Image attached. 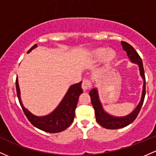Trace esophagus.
Returning <instances> with one entry per match:
<instances>
[{"mask_svg":"<svg viewBox=\"0 0 156 156\" xmlns=\"http://www.w3.org/2000/svg\"><path fill=\"white\" fill-rule=\"evenodd\" d=\"M91 86H92V83L90 82V80H88V79L83 80L82 85H81V87H82V89L84 91L88 90H89L90 88L91 87Z\"/></svg>","mask_w":156,"mask_h":156,"instance_id":"1","label":"esophagus"}]
</instances>
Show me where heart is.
I'll return each instance as SVG.
<instances>
[{
  "label": "heart",
  "instance_id": "heart-1",
  "mask_svg": "<svg viewBox=\"0 0 156 156\" xmlns=\"http://www.w3.org/2000/svg\"><path fill=\"white\" fill-rule=\"evenodd\" d=\"M116 56H117V54L115 51L113 50L112 48H108L107 50L103 48H96L89 54V58L94 63H99L101 60H104L105 63L110 64L114 61Z\"/></svg>",
  "mask_w": 156,
  "mask_h": 156
}]
</instances>
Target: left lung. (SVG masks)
Masks as SVG:
<instances>
[{"label":"left lung","instance_id":"8db88e82","mask_svg":"<svg viewBox=\"0 0 156 156\" xmlns=\"http://www.w3.org/2000/svg\"><path fill=\"white\" fill-rule=\"evenodd\" d=\"M121 45H122V49L126 52V55H127L130 61L132 63H134V64H137L138 66L140 75L144 81L143 90H142L141 98H140V100L139 101L138 105H137V107L134 108V111H132L130 114L124 116V117H117V116H113L111 114H108L107 111H105L102 104H101V101H100L99 91H98L97 88L95 87L90 91L89 94L91 98L92 105H93V108L95 110L96 122L100 126L108 129H122V128L126 127V126H129V124L132 123L135 119V118L137 117V114H138L139 111H140V108L142 107L146 94L145 75H144V66L141 58L139 56L137 52L134 50L133 47L131 45H129V43L122 41Z\"/></svg>","mask_w":156,"mask_h":156}]
</instances>
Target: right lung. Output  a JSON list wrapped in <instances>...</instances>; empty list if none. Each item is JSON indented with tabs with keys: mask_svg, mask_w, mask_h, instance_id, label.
Masks as SVG:
<instances>
[{
	"mask_svg": "<svg viewBox=\"0 0 156 156\" xmlns=\"http://www.w3.org/2000/svg\"><path fill=\"white\" fill-rule=\"evenodd\" d=\"M37 45H34L27 54L36 48ZM81 83L71 85L67 90L63 99L61 100L57 108L50 114L45 116H37L30 112L23 105L21 99V92L19 85L18 77L16 81V92L22 108L28 120L36 128L48 133H58L65 130L73 122L75 117V111L78 104L79 96L83 93Z\"/></svg>",
	"mask_w": 156,
	"mask_h": 156,
	"instance_id": "add662e5",
	"label": "right lung"
}]
</instances>
